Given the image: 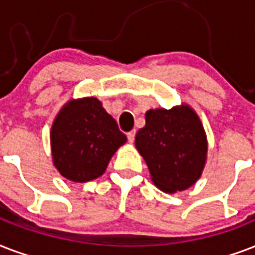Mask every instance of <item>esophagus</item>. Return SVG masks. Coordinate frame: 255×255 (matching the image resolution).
I'll use <instances>...</instances> for the list:
<instances>
[{
  "instance_id": "esophagus-1",
  "label": "esophagus",
  "mask_w": 255,
  "mask_h": 255,
  "mask_svg": "<svg viewBox=\"0 0 255 255\" xmlns=\"http://www.w3.org/2000/svg\"><path fill=\"white\" fill-rule=\"evenodd\" d=\"M134 138H135V130H131L130 133H128V139H129L130 143H133Z\"/></svg>"
}]
</instances>
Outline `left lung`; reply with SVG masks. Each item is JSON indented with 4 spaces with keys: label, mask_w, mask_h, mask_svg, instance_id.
Segmentation results:
<instances>
[{
    "label": "left lung",
    "mask_w": 255,
    "mask_h": 255,
    "mask_svg": "<svg viewBox=\"0 0 255 255\" xmlns=\"http://www.w3.org/2000/svg\"><path fill=\"white\" fill-rule=\"evenodd\" d=\"M146 125L135 134V147L151 179L165 193L182 191L202 174L208 139L198 116L189 105L150 109Z\"/></svg>",
    "instance_id": "1"
}]
</instances>
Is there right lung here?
Here are the masks:
<instances>
[{
  "label": "right lung",
  "mask_w": 255,
  "mask_h": 255,
  "mask_svg": "<svg viewBox=\"0 0 255 255\" xmlns=\"http://www.w3.org/2000/svg\"><path fill=\"white\" fill-rule=\"evenodd\" d=\"M126 135L96 97L69 101L50 131L53 163L73 182H88L105 173Z\"/></svg>",
  "instance_id": "1"
}]
</instances>
